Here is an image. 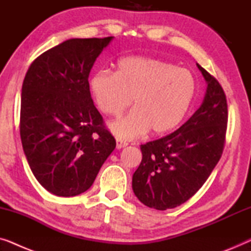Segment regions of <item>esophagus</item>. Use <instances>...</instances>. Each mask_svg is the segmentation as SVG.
Instances as JSON below:
<instances>
[{
	"mask_svg": "<svg viewBox=\"0 0 251 251\" xmlns=\"http://www.w3.org/2000/svg\"><path fill=\"white\" fill-rule=\"evenodd\" d=\"M126 145H128V143H126V142H123V140H121V139H116V149L118 150H121V149H123V147H126Z\"/></svg>",
	"mask_w": 251,
	"mask_h": 251,
	"instance_id": "34e87169",
	"label": "esophagus"
}]
</instances>
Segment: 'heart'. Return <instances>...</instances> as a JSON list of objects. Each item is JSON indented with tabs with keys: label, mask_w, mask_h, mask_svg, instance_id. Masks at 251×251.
Returning <instances> with one entry per match:
<instances>
[{
	"label": "heart",
	"mask_w": 251,
	"mask_h": 251,
	"mask_svg": "<svg viewBox=\"0 0 251 251\" xmlns=\"http://www.w3.org/2000/svg\"><path fill=\"white\" fill-rule=\"evenodd\" d=\"M89 89L106 115H119L132 101L135 108L109 126L119 138L131 139L150 129L154 135L176 129L190 111L197 81L190 71L167 60L128 56L118 61L115 73L95 72Z\"/></svg>",
	"instance_id": "heart-1"
}]
</instances>
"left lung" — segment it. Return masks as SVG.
I'll use <instances>...</instances> for the list:
<instances>
[{
    "instance_id": "obj_1",
    "label": "left lung",
    "mask_w": 251,
    "mask_h": 251,
    "mask_svg": "<svg viewBox=\"0 0 251 251\" xmlns=\"http://www.w3.org/2000/svg\"><path fill=\"white\" fill-rule=\"evenodd\" d=\"M207 91L197 112L176 131L140 145L143 159L132 176L138 200L156 210L183 204L205 183L221 159L227 125L222 85L197 64Z\"/></svg>"
}]
</instances>
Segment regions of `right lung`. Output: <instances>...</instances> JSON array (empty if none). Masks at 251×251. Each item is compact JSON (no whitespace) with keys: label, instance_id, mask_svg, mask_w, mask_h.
Returning a JSON list of instances; mask_svg holds the SVG:
<instances>
[{"label":"right lung","instance_id":"1","mask_svg":"<svg viewBox=\"0 0 251 251\" xmlns=\"http://www.w3.org/2000/svg\"><path fill=\"white\" fill-rule=\"evenodd\" d=\"M112 40L65 41L37 57L24 78V153L37 181L58 197H75L90 188L116 146L94 105L88 81Z\"/></svg>","mask_w":251,"mask_h":251}]
</instances>
